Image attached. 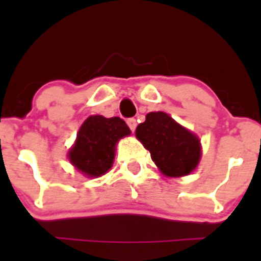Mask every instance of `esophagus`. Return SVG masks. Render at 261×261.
Here are the masks:
<instances>
[{
    "label": "esophagus",
    "mask_w": 261,
    "mask_h": 261,
    "mask_svg": "<svg viewBox=\"0 0 261 261\" xmlns=\"http://www.w3.org/2000/svg\"><path fill=\"white\" fill-rule=\"evenodd\" d=\"M126 124H128V126L129 128H130V130H132V132H135V129H136V126H137V121H136V119H128L126 120Z\"/></svg>",
    "instance_id": "34e87169"
}]
</instances>
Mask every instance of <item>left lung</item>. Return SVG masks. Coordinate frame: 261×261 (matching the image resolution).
<instances>
[{"instance_id":"left-lung-1","label":"left lung","mask_w":261,"mask_h":261,"mask_svg":"<svg viewBox=\"0 0 261 261\" xmlns=\"http://www.w3.org/2000/svg\"><path fill=\"white\" fill-rule=\"evenodd\" d=\"M136 137L166 176L190 175L201 158L199 137L161 111L146 115V120L136 129Z\"/></svg>"}]
</instances>
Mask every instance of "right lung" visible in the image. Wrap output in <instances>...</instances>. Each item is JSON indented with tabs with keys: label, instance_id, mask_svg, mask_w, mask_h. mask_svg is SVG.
I'll return each instance as SVG.
<instances>
[{
	"label": "right lung",
	"instance_id": "add662e5",
	"mask_svg": "<svg viewBox=\"0 0 261 261\" xmlns=\"http://www.w3.org/2000/svg\"><path fill=\"white\" fill-rule=\"evenodd\" d=\"M129 135L130 129L120 117L89 116L81 125L77 140L69 150V161L86 176H102L112 167L119 140Z\"/></svg>",
	"mask_w": 261,
	"mask_h": 261
}]
</instances>
